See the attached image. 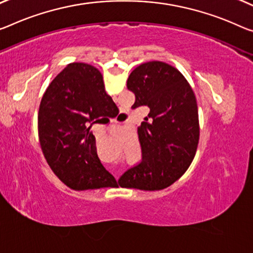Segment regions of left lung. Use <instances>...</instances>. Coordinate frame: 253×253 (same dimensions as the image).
Returning a JSON list of instances; mask_svg holds the SVG:
<instances>
[{
	"instance_id": "obj_1",
	"label": "left lung",
	"mask_w": 253,
	"mask_h": 253,
	"mask_svg": "<svg viewBox=\"0 0 253 253\" xmlns=\"http://www.w3.org/2000/svg\"><path fill=\"white\" fill-rule=\"evenodd\" d=\"M126 87L135 96L132 107L147 106L149 114L138 126L141 163L126 170L119 184L165 189L183 175L196 155L200 133L196 96L183 75L161 61L140 64Z\"/></svg>"
}]
</instances>
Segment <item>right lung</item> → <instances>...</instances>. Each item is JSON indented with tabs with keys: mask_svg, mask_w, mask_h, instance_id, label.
Wrapping results in <instances>:
<instances>
[{
	"mask_svg": "<svg viewBox=\"0 0 253 253\" xmlns=\"http://www.w3.org/2000/svg\"><path fill=\"white\" fill-rule=\"evenodd\" d=\"M113 105L102 73L87 63L68 64L42 95L38 111L42 151L69 188L83 191L118 185L100 163L90 131L92 124L107 119Z\"/></svg>",
	"mask_w": 253,
	"mask_h": 253,
	"instance_id": "add662e5",
	"label": "right lung"
}]
</instances>
